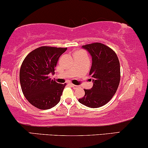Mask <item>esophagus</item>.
<instances>
[{
	"label": "esophagus",
	"instance_id": "1",
	"mask_svg": "<svg viewBox=\"0 0 148 148\" xmlns=\"http://www.w3.org/2000/svg\"><path fill=\"white\" fill-rule=\"evenodd\" d=\"M71 86H72L73 88V89H77L78 88V86H76V85H74V84H71Z\"/></svg>",
	"mask_w": 148,
	"mask_h": 148
}]
</instances>
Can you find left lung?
<instances>
[{"instance_id":"8db88e82","label":"left lung","mask_w":148,"mask_h":148,"mask_svg":"<svg viewBox=\"0 0 148 148\" xmlns=\"http://www.w3.org/2000/svg\"><path fill=\"white\" fill-rule=\"evenodd\" d=\"M82 48L88 51L92 58L89 75L93 86L90 89H84L85 95L78 101L86 106L96 108L106 104L117 90L120 82L119 61L115 52L101 43H92Z\"/></svg>"}]
</instances>
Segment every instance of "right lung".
<instances>
[{
	"label": "right lung",
	"mask_w": 148,
	"mask_h": 148,
	"mask_svg": "<svg viewBox=\"0 0 148 148\" xmlns=\"http://www.w3.org/2000/svg\"><path fill=\"white\" fill-rule=\"evenodd\" d=\"M67 48L41 47L29 53L20 70V82L24 96L31 104L42 110L54 107L60 101L66 84L50 78L55 73L58 59Z\"/></svg>",
	"instance_id": "1"
}]
</instances>
